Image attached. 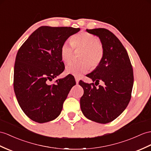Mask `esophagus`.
Returning <instances> with one entry per match:
<instances>
[{"mask_svg": "<svg viewBox=\"0 0 151 151\" xmlns=\"http://www.w3.org/2000/svg\"><path fill=\"white\" fill-rule=\"evenodd\" d=\"M75 79H76V83H77V84H78V83H79V78H78V77H76V78H75Z\"/></svg>", "mask_w": 151, "mask_h": 151, "instance_id": "1", "label": "esophagus"}]
</instances>
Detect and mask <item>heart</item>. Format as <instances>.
Returning a JSON list of instances; mask_svg holds the SVG:
<instances>
[{
  "label": "heart",
  "instance_id": "b5f03b06",
  "mask_svg": "<svg viewBox=\"0 0 151 151\" xmlns=\"http://www.w3.org/2000/svg\"><path fill=\"white\" fill-rule=\"evenodd\" d=\"M73 48H84L81 59V61H73L66 67V73L75 76H81L90 69L97 67L104 57V47L99 42L95 35L87 32H82L73 35L70 38V43L66 41L60 48V56L62 61L67 63L72 60ZM91 64H90L89 63Z\"/></svg>",
  "mask_w": 151,
  "mask_h": 151
}]
</instances>
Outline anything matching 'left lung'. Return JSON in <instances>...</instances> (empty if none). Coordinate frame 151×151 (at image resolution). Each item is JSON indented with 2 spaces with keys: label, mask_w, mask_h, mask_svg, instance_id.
Segmentation results:
<instances>
[{
  "label": "left lung",
  "mask_w": 151,
  "mask_h": 151,
  "mask_svg": "<svg viewBox=\"0 0 151 151\" xmlns=\"http://www.w3.org/2000/svg\"><path fill=\"white\" fill-rule=\"evenodd\" d=\"M86 31L98 36L104 50L101 63L87 76L95 83L102 81L104 86L97 88L93 83L80 81L79 85L84 90L81 109L89 120L107 124L116 119L131 100L133 70L127 50L113 33L104 28Z\"/></svg>",
  "instance_id": "obj_1"
}]
</instances>
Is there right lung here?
<instances>
[{
	"mask_svg": "<svg viewBox=\"0 0 151 151\" xmlns=\"http://www.w3.org/2000/svg\"><path fill=\"white\" fill-rule=\"evenodd\" d=\"M80 31L71 27L42 26L33 32L18 50L14 67L13 86L21 109L38 123L60 115L63 102L76 84L72 76L56 80L65 65L60 48L70 36Z\"/></svg>",
	"mask_w": 151,
	"mask_h": 151,
	"instance_id": "obj_1",
	"label": "right lung"
}]
</instances>
